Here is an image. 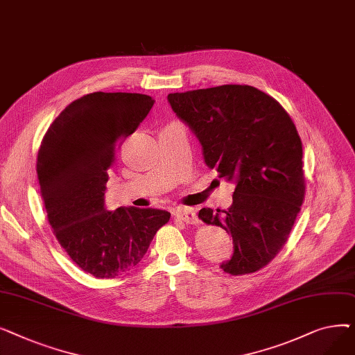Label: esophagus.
Instances as JSON below:
<instances>
[{
    "instance_id": "1",
    "label": "esophagus",
    "mask_w": 355,
    "mask_h": 355,
    "mask_svg": "<svg viewBox=\"0 0 355 355\" xmlns=\"http://www.w3.org/2000/svg\"><path fill=\"white\" fill-rule=\"evenodd\" d=\"M175 217L184 221L185 225H193V226L200 225V218L193 209H180L175 211Z\"/></svg>"
}]
</instances>
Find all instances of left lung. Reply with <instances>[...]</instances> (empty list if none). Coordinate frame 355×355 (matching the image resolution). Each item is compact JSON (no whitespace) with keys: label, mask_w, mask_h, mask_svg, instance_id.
Returning <instances> with one entry per match:
<instances>
[{"label":"left lung","mask_w":355,"mask_h":355,"mask_svg":"<svg viewBox=\"0 0 355 355\" xmlns=\"http://www.w3.org/2000/svg\"><path fill=\"white\" fill-rule=\"evenodd\" d=\"M166 99L197 137L206 165L236 185L227 210L198 213L232 234L233 254L220 268L234 276L262 269L286 243L305 197L302 142L291 116L248 85L170 93Z\"/></svg>","instance_id":"1"}]
</instances>
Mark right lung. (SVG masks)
<instances>
[{
    "label": "right lung",
    "mask_w": 355,
    "mask_h": 355,
    "mask_svg": "<svg viewBox=\"0 0 355 355\" xmlns=\"http://www.w3.org/2000/svg\"><path fill=\"white\" fill-rule=\"evenodd\" d=\"M154 102L141 93H89L53 121L37 155L42 197L55 237L74 263L99 279L138 266L171 217L158 209L110 211L105 204L119 142L135 132Z\"/></svg>",
    "instance_id": "1"
}]
</instances>
